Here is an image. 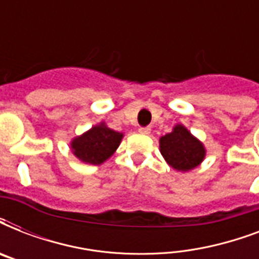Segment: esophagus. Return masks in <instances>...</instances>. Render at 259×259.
I'll return each mask as SVG.
<instances>
[{
    "instance_id": "34e87169",
    "label": "esophagus",
    "mask_w": 259,
    "mask_h": 259,
    "mask_svg": "<svg viewBox=\"0 0 259 259\" xmlns=\"http://www.w3.org/2000/svg\"><path fill=\"white\" fill-rule=\"evenodd\" d=\"M140 134H144V136H148L150 133V127H140L138 129Z\"/></svg>"
}]
</instances>
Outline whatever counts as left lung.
<instances>
[{
  "label": "left lung",
  "mask_w": 259,
  "mask_h": 259,
  "mask_svg": "<svg viewBox=\"0 0 259 259\" xmlns=\"http://www.w3.org/2000/svg\"><path fill=\"white\" fill-rule=\"evenodd\" d=\"M160 152L173 169L180 172L196 168L205 157L204 145L183 125H176L160 138Z\"/></svg>",
  "instance_id": "left-lung-1"
}]
</instances>
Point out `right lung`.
I'll use <instances>...</instances> for the list:
<instances>
[{"instance_id":"right-lung-1","label":"right lung","mask_w":259,"mask_h":259,"mask_svg":"<svg viewBox=\"0 0 259 259\" xmlns=\"http://www.w3.org/2000/svg\"><path fill=\"white\" fill-rule=\"evenodd\" d=\"M123 134L106 126L105 122L93 126L71 141V150L82 162L101 165L110 158L121 144Z\"/></svg>"}]
</instances>
